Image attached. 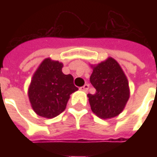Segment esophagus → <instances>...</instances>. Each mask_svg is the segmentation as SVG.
Listing matches in <instances>:
<instances>
[{"mask_svg":"<svg viewBox=\"0 0 157 157\" xmlns=\"http://www.w3.org/2000/svg\"><path fill=\"white\" fill-rule=\"evenodd\" d=\"M89 89V85L88 84H85V85L82 86V87H80V90L81 91H83V92H87Z\"/></svg>","mask_w":157,"mask_h":157,"instance_id":"obj_1","label":"esophagus"}]
</instances>
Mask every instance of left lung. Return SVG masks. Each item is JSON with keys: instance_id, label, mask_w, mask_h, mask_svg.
<instances>
[{"instance_id": "1", "label": "left lung", "mask_w": 157, "mask_h": 157, "mask_svg": "<svg viewBox=\"0 0 157 157\" xmlns=\"http://www.w3.org/2000/svg\"><path fill=\"white\" fill-rule=\"evenodd\" d=\"M93 67L90 82L95 94H87L92 111L102 119L118 116L129 98L128 79L114 59L109 57Z\"/></svg>"}]
</instances>
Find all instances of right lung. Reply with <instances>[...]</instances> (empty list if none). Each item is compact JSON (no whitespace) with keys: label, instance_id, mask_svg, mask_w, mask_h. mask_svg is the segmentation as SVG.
Here are the masks:
<instances>
[{"label":"right lung","instance_id":"1","mask_svg":"<svg viewBox=\"0 0 157 157\" xmlns=\"http://www.w3.org/2000/svg\"><path fill=\"white\" fill-rule=\"evenodd\" d=\"M63 64L47 58L33 75L29 98L33 111L44 118H52L66 108L70 95L78 88L71 75L62 72Z\"/></svg>","mask_w":157,"mask_h":157}]
</instances>
